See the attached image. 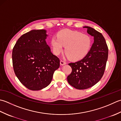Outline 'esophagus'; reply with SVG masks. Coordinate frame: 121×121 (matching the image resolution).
<instances>
[{
    "label": "esophagus",
    "instance_id": "1",
    "mask_svg": "<svg viewBox=\"0 0 121 121\" xmlns=\"http://www.w3.org/2000/svg\"><path fill=\"white\" fill-rule=\"evenodd\" d=\"M60 64L61 65H65V64H66V63L65 62V61H64L62 60H61L60 61Z\"/></svg>",
    "mask_w": 121,
    "mask_h": 121
}]
</instances>
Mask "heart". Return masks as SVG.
<instances>
[{
    "label": "heart",
    "mask_w": 121,
    "mask_h": 121,
    "mask_svg": "<svg viewBox=\"0 0 121 121\" xmlns=\"http://www.w3.org/2000/svg\"><path fill=\"white\" fill-rule=\"evenodd\" d=\"M92 41L89 35L80 32L65 29L60 31L57 37L51 40L54 53L58 55L65 46L66 56L73 60H78L87 55L91 47Z\"/></svg>",
    "instance_id": "1"
}]
</instances>
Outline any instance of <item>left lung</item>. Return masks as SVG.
<instances>
[{
	"instance_id": "left-lung-1",
	"label": "left lung",
	"mask_w": 121,
	"mask_h": 121,
	"mask_svg": "<svg viewBox=\"0 0 121 121\" xmlns=\"http://www.w3.org/2000/svg\"><path fill=\"white\" fill-rule=\"evenodd\" d=\"M87 33L94 37V43L88 54L82 60L69 63L72 71L67 77L69 84L79 90L95 85L104 74L108 57V47L102 34L89 26Z\"/></svg>"
}]
</instances>
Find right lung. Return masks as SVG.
Masks as SVG:
<instances>
[{
	"label": "right lung",
	"instance_id": "add662e5",
	"mask_svg": "<svg viewBox=\"0 0 121 121\" xmlns=\"http://www.w3.org/2000/svg\"><path fill=\"white\" fill-rule=\"evenodd\" d=\"M44 30L23 34L12 50L14 73L22 84L31 90H40L51 83L60 60L47 44Z\"/></svg>",
	"mask_w": 121,
	"mask_h": 121
}]
</instances>
